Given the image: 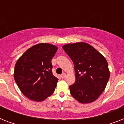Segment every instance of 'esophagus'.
I'll return each instance as SVG.
<instances>
[{
  "mask_svg": "<svg viewBox=\"0 0 124 124\" xmlns=\"http://www.w3.org/2000/svg\"><path fill=\"white\" fill-rule=\"evenodd\" d=\"M60 77H61V78H64L66 77V74L64 73H62V75H60Z\"/></svg>",
  "mask_w": 124,
  "mask_h": 124,
  "instance_id": "34e87169",
  "label": "esophagus"
}]
</instances>
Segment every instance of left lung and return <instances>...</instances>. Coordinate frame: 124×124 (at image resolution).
<instances>
[{
    "mask_svg": "<svg viewBox=\"0 0 124 124\" xmlns=\"http://www.w3.org/2000/svg\"><path fill=\"white\" fill-rule=\"evenodd\" d=\"M62 48L75 66L76 80L70 86L71 94L82 104L94 102L104 91L109 78L107 60L87 43L69 44Z\"/></svg>",
    "mask_w": 124,
    "mask_h": 124,
    "instance_id": "1",
    "label": "left lung"
}]
</instances>
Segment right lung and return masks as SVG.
Wrapping results in <instances>:
<instances>
[{"label":"right lung","mask_w":124,"mask_h":124,"mask_svg":"<svg viewBox=\"0 0 124 124\" xmlns=\"http://www.w3.org/2000/svg\"><path fill=\"white\" fill-rule=\"evenodd\" d=\"M57 47L41 43L28 49L17 60L14 78L29 99L40 102L52 94L58 79L52 73L51 59Z\"/></svg>","instance_id":"add662e5"}]
</instances>
